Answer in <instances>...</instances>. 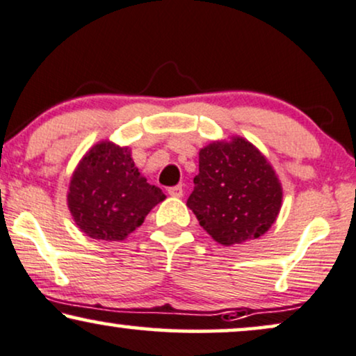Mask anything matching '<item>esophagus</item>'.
Here are the masks:
<instances>
[{
  "instance_id": "34e87169",
  "label": "esophagus",
  "mask_w": 356,
  "mask_h": 356,
  "mask_svg": "<svg viewBox=\"0 0 356 356\" xmlns=\"http://www.w3.org/2000/svg\"><path fill=\"white\" fill-rule=\"evenodd\" d=\"M168 193L170 197H175V198H181L184 195V188L182 186H175V187H170L168 188Z\"/></svg>"
}]
</instances>
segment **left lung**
Here are the masks:
<instances>
[{
    "mask_svg": "<svg viewBox=\"0 0 356 356\" xmlns=\"http://www.w3.org/2000/svg\"><path fill=\"white\" fill-rule=\"evenodd\" d=\"M282 198V184L267 158L248 140L233 136L200 149L187 207L216 243L233 245L267 233Z\"/></svg>",
    "mask_w": 356,
    "mask_h": 356,
    "instance_id": "left-lung-1",
    "label": "left lung"
}]
</instances>
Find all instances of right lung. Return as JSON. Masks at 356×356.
I'll list each match as a JSON object with an SVG mask.
<instances>
[{
    "label": "right lung",
    "mask_w": 356,
    "mask_h": 356,
    "mask_svg": "<svg viewBox=\"0 0 356 356\" xmlns=\"http://www.w3.org/2000/svg\"><path fill=\"white\" fill-rule=\"evenodd\" d=\"M165 195L140 174L129 146L94 145L71 175L68 208L76 226L97 241H123Z\"/></svg>",
    "instance_id": "add662e5"
}]
</instances>
